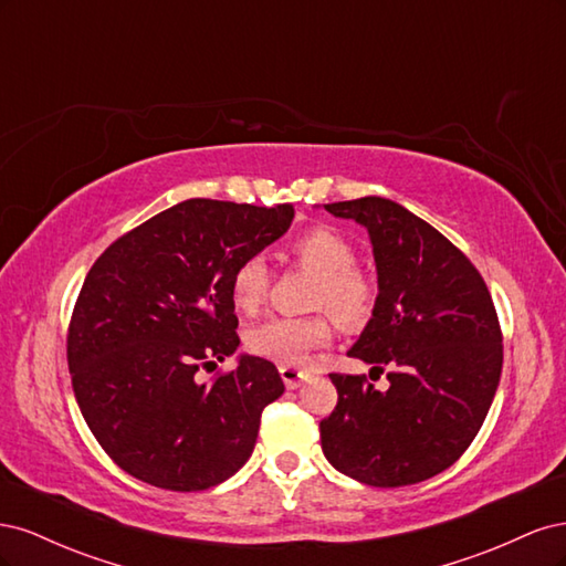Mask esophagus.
Returning <instances> with one entry per match:
<instances>
[{"label": "esophagus", "instance_id": "34e87169", "mask_svg": "<svg viewBox=\"0 0 566 566\" xmlns=\"http://www.w3.org/2000/svg\"><path fill=\"white\" fill-rule=\"evenodd\" d=\"M279 373H281V378H283V382H285L287 389H297L306 378H310V375H306V373L300 370V368H295V366H281Z\"/></svg>", "mask_w": 566, "mask_h": 566}]
</instances>
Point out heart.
I'll return each mask as SVG.
<instances>
[{"label": "heart", "mask_w": 566, "mask_h": 566, "mask_svg": "<svg viewBox=\"0 0 566 566\" xmlns=\"http://www.w3.org/2000/svg\"><path fill=\"white\" fill-rule=\"evenodd\" d=\"M293 262L318 276L310 306L323 310L310 316H273L248 333V349L276 364H302L306 354L328 345L333 337V316L349 331L370 321L378 302L373 279L356 266V250L345 235L316 227L302 233L290 248ZM231 300L238 310L254 314L264 304L271 287V271L262 254L245 256L231 273Z\"/></svg>", "instance_id": "heart-1"}]
</instances>
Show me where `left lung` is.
<instances>
[{
    "label": "left lung",
    "instance_id": "8db88e82",
    "mask_svg": "<svg viewBox=\"0 0 566 566\" xmlns=\"http://www.w3.org/2000/svg\"><path fill=\"white\" fill-rule=\"evenodd\" d=\"M368 229L378 302L349 356L387 370L331 373L337 406L321 420V449L356 482H424L468 451L503 368V333L482 273L447 235L387 198L323 205Z\"/></svg>",
    "mask_w": 566,
    "mask_h": 566
}]
</instances>
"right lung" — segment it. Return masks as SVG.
Listing matches in <instances>:
<instances>
[{
  "instance_id": "1",
  "label": "right lung",
  "mask_w": 566,
  "mask_h": 566,
  "mask_svg": "<svg viewBox=\"0 0 566 566\" xmlns=\"http://www.w3.org/2000/svg\"><path fill=\"white\" fill-rule=\"evenodd\" d=\"M295 208L191 198L119 235L90 269L67 325V368L92 434L117 468L205 491L245 465L262 410L283 394L271 361L241 356L231 273L281 238Z\"/></svg>"
}]
</instances>
